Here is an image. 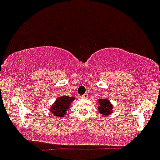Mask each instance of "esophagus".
Instances as JSON below:
<instances>
[{"instance_id": "34e87169", "label": "esophagus", "mask_w": 160, "mask_h": 160, "mask_svg": "<svg viewBox=\"0 0 160 160\" xmlns=\"http://www.w3.org/2000/svg\"><path fill=\"white\" fill-rule=\"evenodd\" d=\"M80 97H81L82 98H83V99H87L88 98V94H83V95L80 96Z\"/></svg>"}]
</instances>
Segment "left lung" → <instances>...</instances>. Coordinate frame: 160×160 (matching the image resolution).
<instances>
[{
    "label": "left lung",
    "instance_id": "8db88e82",
    "mask_svg": "<svg viewBox=\"0 0 160 160\" xmlns=\"http://www.w3.org/2000/svg\"><path fill=\"white\" fill-rule=\"evenodd\" d=\"M98 112L104 116H108L112 114L113 111V105H112L110 101L106 98H101L98 100Z\"/></svg>",
    "mask_w": 160,
    "mask_h": 160
}]
</instances>
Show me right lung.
I'll list each match as a JSON object with an SVG mask.
<instances>
[{
  "instance_id": "add662e5",
  "label": "right lung",
  "mask_w": 160,
  "mask_h": 160,
  "mask_svg": "<svg viewBox=\"0 0 160 160\" xmlns=\"http://www.w3.org/2000/svg\"><path fill=\"white\" fill-rule=\"evenodd\" d=\"M75 100V97L62 95L56 98L52 106L50 107V112L57 118H62L67 114V109L70 108L72 102Z\"/></svg>"
}]
</instances>
